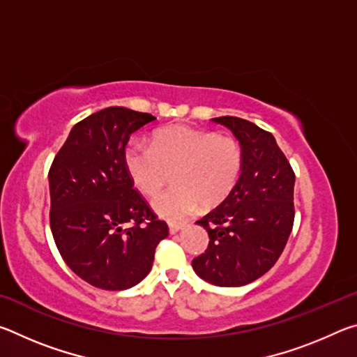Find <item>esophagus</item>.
Wrapping results in <instances>:
<instances>
[{
    "instance_id": "34e87169",
    "label": "esophagus",
    "mask_w": 357,
    "mask_h": 357,
    "mask_svg": "<svg viewBox=\"0 0 357 357\" xmlns=\"http://www.w3.org/2000/svg\"><path fill=\"white\" fill-rule=\"evenodd\" d=\"M184 225L185 223H181V222H170L168 223V229H170L172 234H174V233H178L179 229H183Z\"/></svg>"
}]
</instances>
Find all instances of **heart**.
I'll return each mask as SVG.
<instances>
[{
    "mask_svg": "<svg viewBox=\"0 0 357 357\" xmlns=\"http://www.w3.org/2000/svg\"><path fill=\"white\" fill-rule=\"evenodd\" d=\"M124 162L132 183L148 197L164 189L174 172L176 187L154 198L153 209L167 220H181L198 204L213 208L231 193L243 170V146L231 135L172 126L155 132L151 148L130 144Z\"/></svg>",
    "mask_w": 357,
    "mask_h": 357,
    "instance_id": "1",
    "label": "heart"
}]
</instances>
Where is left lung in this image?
Instances as JSON below:
<instances>
[{"label": "left lung", "mask_w": 357, "mask_h": 357, "mask_svg": "<svg viewBox=\"0 0 357 357\" xmlns=\"http://www.w3.org/2000/svg\"><path fill=\"white\" fill-rule=\"evenodd\" d=\"M243 146V170L231 193L198 225L209 244L192 259L198 277L217 287H243L273 268L294 223V172L271 132L250 121L220 116Z\"/></svg>", "instance_id": "obj_1"}]
</instances>
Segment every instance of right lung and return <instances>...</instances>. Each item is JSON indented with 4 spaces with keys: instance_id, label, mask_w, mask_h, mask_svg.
<instances>
[{
    "instance_id": "right-lung-1",
    "label": "right lung",
    "mask_w": 357,
    "mask_h": 357,
    "mask_svg": "<svg viewBox=\"0 0 357 357\" xmlns=\"http://www.w3.org/2000/svg\"><path fill=\"white\" fill-rule=\"evenodd\" d=\"M154 119L124 107L93 113L72 128L48 172L53 239L66 264L96 288L137 285L168 236L124 162L130 135Z\"/></svg>"
}]
</instances>
